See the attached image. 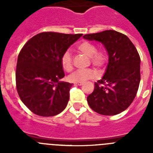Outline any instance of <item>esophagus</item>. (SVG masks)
<instances>
[{
	"mask_svg": "<svg viewBox=\"0 0 153 153\" xmlns=\"http://www.w3.org/2000/svg\"><path fill=\"white\" fill-rule=\"evenodd\" d=\"M76 85H78V86H82L83 85V83H75Z\"/></svg>",
	"mask_w": 153,
	"mask_h": 153,
	"instance_id": "obj_1",
	"label": "esophagus"
}]
</instances>
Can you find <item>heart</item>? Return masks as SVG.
Segmentation results:
<instances>
[{
  "label": "heart",
  "instance_id": "heart-1",
  "mask_svg": "<svg viewBox=\"0 0 153 153\" xmlns=\"http://www.w3.org/2000/svg\"><path fill=\"white\" fill-rule=\"evenodd\" d=\"M78 51L90 57V63L97 67H101L106 63V53L103 51H97V46L89 41H83L76 46ZM60 64L67 72L72 70V58L68 51H65L60 58ZM96 71L93 69L76 70L68 76V79L73 83H83L85 81L95 77Z\"/></svg>",
  "mask_w": 153,
  "mask_h": 153
}]
</instances>
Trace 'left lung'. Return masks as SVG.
<instances>
[{
  "instance_id": "left-lung-1",
  "label": "left lung",
  "mask_w": 153,
  "mask_h": 153,
  "mask_svg": "<svg viewBox=\"0 0 153 153\" xmlns=\"http://www.w3.org/2000/svg\"><path fill=\"white\" fill-rule=\"evenodd\" d=\"M88 40L102 44L109 56L106 72L95 83L87 97L89 106L97 113L113 116L130 106L140 83V57L129 37L109 30L83 36Z\"/></svg>"
}]
</instances>
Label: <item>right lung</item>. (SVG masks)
<instances>
[{"instance_id": "right-lung-1", "label": "right lung", "mask_w": 153, "mask_h": 153, "mask_svg": "<svg viewBox=\"0 0 153 153\" xmlns=\"http://www.w3.org/2000/svg\"><path fill=\"white\" fill-rule=\"evenodd\" d=\"M82 35L44 32L30 39L21 49L16 70L17 90L34 114L53 117L66 108L73 84L60 81L65 76L60 58Z\"/></svg>"}]
</instances>
